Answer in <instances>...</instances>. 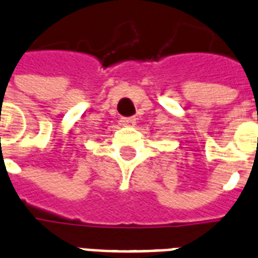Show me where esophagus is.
<instances>
[{
  "label": "esophagus",
  "instance_id": "1",
  "mask_svg": "<svg viewBox=\"0 0 258 258\" xmlns=\"http://www.w3.org/2000/svg\"><path fill=\"white\" fill-rule=\"evenodd\" d=\"M121 124L123 125H135V123H137V119L135 117H121Z\"/></svg>",
  "mask_w": 258,
  "mask_h": 258
}]
</instances>
